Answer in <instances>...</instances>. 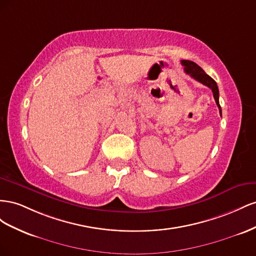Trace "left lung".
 Masks as SVG:
<instances>
[{
	"mask_svg": "<svg viewBox=\"0 0 256 256\" xmlns=\"http://www.w3.org/2000/svg\"><path fill=\"white\" fill-rule=\"evenodd\" d=\"M181 64L184 66V72L186 74H188L192 78H194L197 82H200V84L207 86L208 88H210L211 91L214 93V98L216 100V103L218 107V110H220V114H222V110H221V106L220 103H218V84L214 82V80L211 78L209 75H207L204 70L198 66L195 62L188 61V60H182Z\"/></svg>",
	"mask_w": 256,
	"mask_h": 256,
	"instance_id": "left-lung-1",
	"label": "left lung"
}]
</instances>
